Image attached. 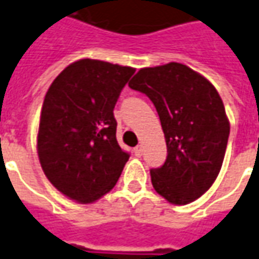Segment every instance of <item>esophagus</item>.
<instances>
[{"mask_svg":"<svg viewBox=\"0 0 259 259\" xmlns=\"http://www.w3.org/2000/svg\"><path fill=\"white\" fill-rule=\"evenodd\" d=\"M135 154H136L137 157H140L142 154H143V146L140 144V146H136L135 147Z\"/></svg>","mask_w":259,"mask_h":259,"instance_id":"obj_1","label":"esophagus"}]
</instances>
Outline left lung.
Masks as SVG:
<instances>
[{
    "label": "left lung",
    "instance_id": "1",
    "mask_svg": "<svg viewBox=\"0 0 259 259\" xmlns=\"http://www.w3.org/2000/svg\"><path fill=\"white\" fill-rule=\"evenodd\" d=\"M129 86L152 100L166 137V161L150 170L153 187L168 203L194 201L215 181L226 154L230 123L220 95L177 62L143 68Z\"/></svg>",
    "mask_w": 259,
    "mask_h": 259
}]
</instances>
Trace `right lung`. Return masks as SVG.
<instances>
[{"mask_svg": "<svg viewBox=\"0 0 259 259\" xmlns=\"http://www.w3.org/2000/svg\"><path fill=\"white\" fill-rule=\"evenodd\" d=\"M133 73L130 66L80 59L45 95L38 130L42 170L78 203H93L113 189L129 160L116 140L113 109Z\"/></svg>", "mask_w": 259, "mask_h": 259, "instance_id": "1", "label": "right lung"}]
</instances>
